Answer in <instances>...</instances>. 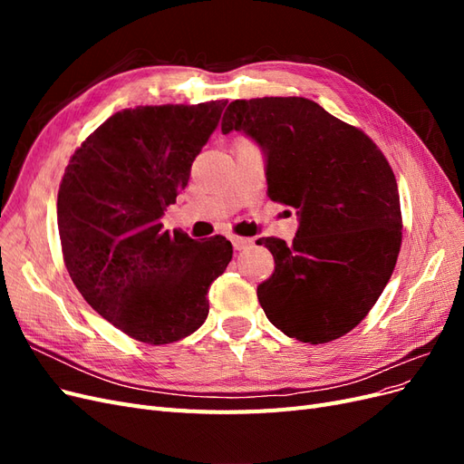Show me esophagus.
I'll list each match as a JSON object with an SVG mask.
<instances>
[{
  "mask_svg": "<svg viewBox=\"0 0 464 464\" xmlns=\"http://www.w3.org/2000/svg\"><path fill=\"white\" fill-rule=\"evenodd\" d=\"M230 242L236 251H242V249H247L254 246V240H249V237H242V236H230Z\"/></svg>",
  "mask_w": 464,
  "mask_h": 464,
  "instance_id": "1",
  "label": "esophagus"
}]
</instances>
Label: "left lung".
<instances>
[{
    "instance_id": "obj_1",
    "label": "left lung",
    "mask_w": 464,
    "mask_h": 464,
    "mask_svg": "<svg viewBox=\"0 0 464 464\" xmlns=\"http://www.w3.org/2000/svg\"><path fill=\"white\" fill-rule=\"evenodd\" d=\"M222 133L265 154L266 193L296 208L292 244L259 237L275 273L263 312L290 339L323 344L353 331L382 296L402 240L397 179L372 139L302 96L234 101Z\"/></svg>"
}]
</instances>
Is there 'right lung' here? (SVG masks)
I'll list each match as a JSON object with an SVG mask.
<instances>
[{
    "instance_id": "obj_1",
    "label": "right lung",
    "mask_w": 464,
    "mask_h": 464,
    "mask_svg": "<svg viewBox=\"0 0 464 464\" xmlns=\"http://www.w3.org/2000/svg\"><path fill=\"white\" fill-rule=\"evenodd\" d=\"M224 106L116 111L65 168L58 228L69 276L96 314L135 341L168 344L198 331L207 292L232 259L224 236L198 242L160 222Z\"/></svg>"
}]
</instances>
